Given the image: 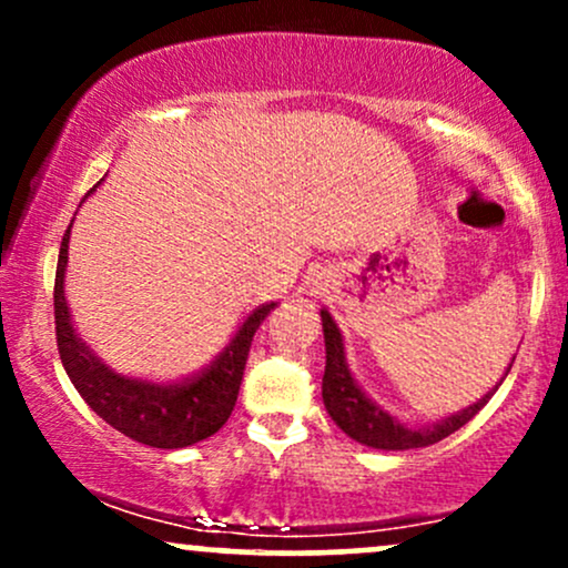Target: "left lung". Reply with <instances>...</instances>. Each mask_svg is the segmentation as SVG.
I'll return each mask as SVG.
<instances>
[{"label":"left lung","mask_w":568,"mask_h":568,"mask_svg":"<svg viewBox=\"0 0 568 568\" xmlns=\"http://www.w3.org/2000/svg\"><path fill=\"white\" fill-rule=\"evenodd\" d=\"M321 315H323V334H325L323 403L325 408H328L331 419H334L352 440L363 443V446L384 448V452H406V448L433 446V443L448 438V435L456 433V429L465 427L467 422H470L473 416L486 406L488 397H491V393H488L486 397H480L475 406L459 410V414L448 416V419H443L433 427H422V429L403 427L400 422L393 419V416L384 414L379 406H374V403L366 397V393L357 387V382L352 379L347 368V361H344L342 334H338L334 317H331L325 310Z\"/></svg>","instance_id":"obj_1"}]
</instances>
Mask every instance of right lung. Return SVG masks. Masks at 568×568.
<instances>
[{"mask_svg": "<svg viewBox=\"0 0 568 568\" xmlns=\"http://www.w3.org/2000/svg\"><path fill=\"white\" fill-rule=\"evenodd\" d=\"M69 232L71 226L63 234L61 253H58L53 302L58 352H61V363L77 393L84 397V403L103 422H109L122 435L143 443V446L184 448L219 433L230 419L234 403H237L253 334H256L264 317L270 315V310H275V302L253 310V315L243 323V328L232 338L230 347L221 352L211 366L184 382L154 384L146 379H133V376H120L109 366H103L101 357L93 355L90 347H84L69 321L67 296H63Z\"/></svg>", "mask_w": 568, "mask_h": 568, "instance_id": "right-lung-1", "label": "right lung"}]
</instances>
